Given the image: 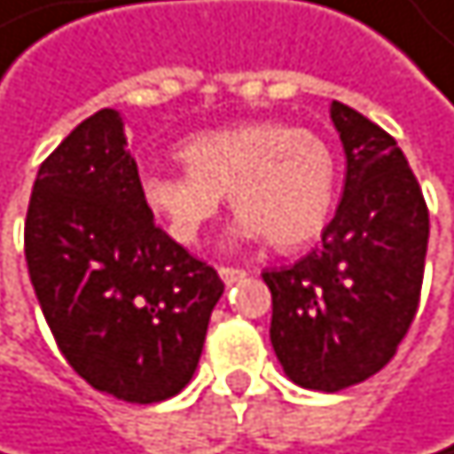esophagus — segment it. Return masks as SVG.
Listing matches in <instances>:
<instances>
[{"label": "esophagus", "instance_id": "34e87169", "mask_svg": "<svg viewBox=\"0 0 454 454\" xmlns=\"http://www.w3.org/2000/svg\"><path fill=\"white\" fill-rule=\"evenodd\" d=\"M217 274H220V279H223L225 285H237L239 279H245V277H247V271H245V269H234V266H220V269H217Z\"/></svg>", "mask_w": 454, "mask_h": 454}]
</instances>
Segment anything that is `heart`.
<instances>
[{
	"label": "heart",
	"instance_id": "heart-1",
	"mask_svg": "<svg viewBox=\"0 0 454 454\" xmlns=\"http://www.w3.org/2000/svg\"><path fill=\"white\" fill-rule=\"evenodd\" d=\"M185 172L142 177V199L172 239L196 245L231 196L234 237L290 250L317 239L333 209L336 160L312 129L242 121L207 129L177 147Z\"/></svg>",
	"mask_w": 454,
	"mask_h": 454
}]
</instances>
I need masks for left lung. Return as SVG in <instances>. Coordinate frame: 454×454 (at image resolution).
Wrapping results in <instances>:
<instances>
[{"instance_id":"8db88e82","label":"left lung","mask_w":454,"mask_h":454,"mask_svg":"<svg viewBox=\"0 0 454 454\" xmlns=\"http://www.w3.org/2000/svg\"><path fill=\"white\" fill-rule=\"evenodd\" d=\"M331 121L347 175L323 245L263 271L277 361L296 385L323 393L390 364L417 315L428 253V207L395 139L341 102Z\"/></svg>"}]
</instances>
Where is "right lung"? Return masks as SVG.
<instances>
[{
    "instance_id": "right-lung-1",
    "label": "right lung",
    "mask_w": 454,
    "mask_h": 454,
    "mask_svg": "<svg viewBox=\"0 0 454 454\" xmlns=\"http://www.w3.org/2000/svg\"><path fill=\"white\" fill-rule=\"evenodd\" d=\"M23 247L53 339L90 387L155 403L191 382L223 282L153 223L121 113H93L43 160Z\"/></svg>"
}]
</instances>
